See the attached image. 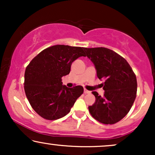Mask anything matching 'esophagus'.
<instances>
[{
    "instance_id": "esophagus-1",
    "label": "esophagus",
    "mask_w": 155,
    "mask_h": 155,
    "mask_svg": "<svg viewBox=\"0 0 155 155\" xmlns=\"http://www.w3.org/2000/svg\"><path fill=\"white\" fill-rule=\"evenodd\" d=\"M84 93L85 94H89V93H90V92H90V91H89V90H87V89H84Z\"/></svg>"
}]
</instances>
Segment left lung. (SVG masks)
Instances as JSON below:
<instances>
[{"label":"left lung","instance_id":"8db88e82","mask_svg":"<svg viewBox=\"0 0 155 155\" xmlns=\"http://www.w3.org/2000/svg\"><path fill=\"white\" fill-rule=\"evenodd\" d=\"M84 50L95 65L98 79L104 80V95L92 92L95 102L89 106V111L101 123H117L127 115L136 99V74L127 60L113 50L105 47L84 48Z\"/></svg>","mask_w":155,"mask_h":155}]
</instances>
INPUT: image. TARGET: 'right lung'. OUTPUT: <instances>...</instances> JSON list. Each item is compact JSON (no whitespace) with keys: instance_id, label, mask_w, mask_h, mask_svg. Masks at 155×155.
Listing matches in <instances>:
<instances>
[{"instance_id":"right-lung-1","label":"right lung","mask_w":155,"mask_h":155,"mask_svg":"<svg viewBox=\"0 0 155 155\" xmlns=\"http://www.w3.org/2000/svg\"><path fill=\"white\" fill-rule=\"evenodd\" d=\"M85 57L84 47L55 45L41 51L28 64L25 72L24 88L30 104L37 114L48 120L68 114L84 92L82 86L63 85L62 77L79 57Z\"/></svg>"}]
</instances>
